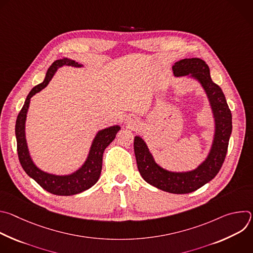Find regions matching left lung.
<instances>
[{
	"mask_svg": "<svg viewBox=\"0 0 253 253\" xmlns=\"http://www.w3.org/2000/svg\"><path fill=\"white\" fill-rule=\"evenodd\" d=\"M172 70L174 77L197 82L206 95L214 125L209 151L196 168L186 171L169 170L159 164L145 140L139 135L134 138V151L138 170L147 183L169 193L185 194L202 187L219 172L232 132V116L221 88L212 81L209 67L203 60H180L173 65Z\"/></svg>",
	"mask_w": 253,
	"mask_h": 253,
	"instance_id": "8db88e82",
	"label": "left lung"
}]
</instances>
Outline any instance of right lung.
<instances>
[{
  "label": "right lung",
  "mask_w": 253,
  "mask_h": 253,
  "mask_svg": "<svg viewBox=\"0 0 253 253\" xmlns=\"http://www.w3.org/2000/svg\"><path fill=\"white\" fill-rule=\"evenodd\" d=\"M64 66H71L75 68L84 67L83 64L70 59H60L55 61L48 69L44 81L41 84L35 86L27 96L24 106L16 121L15 132L19 160L28 176L34 179L42 188L52 194L69 196L81 193L97 183L102 170L103 153L108 145H110V143L115 139L116 134L121 127L120 125L115 124L99 130L92 140L88 155L84 163L74 172L69 174L50 173L44 171L34 162L26 138V121L31 98L45 89L56 74L57 70Z\"/></svg>",
  "instance_id": "right-lung-1"
}]
</instances>
